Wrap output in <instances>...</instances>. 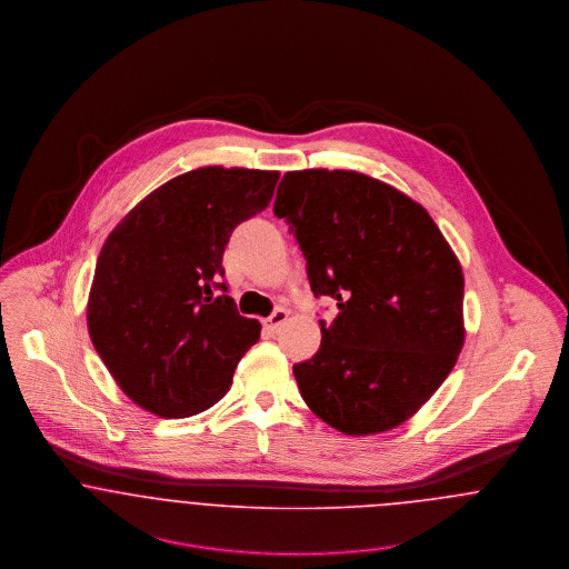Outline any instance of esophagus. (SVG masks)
<instances>
[{
  "mask_svg": "<svg viewBox=\"0 0 569 569\" xmlns=\"http://www.w3.org/2000/svg\"><path fill=\"white\" fill-rule=\"evenodd\" d=\"M289 319V310H284V308H276L273 312H271L270 317L266 319V329L271 331V333H276L278 329L284 326V321Z\"/></svg>",
  "mask_w": 569,
  "mask_h": 569,
  "instance_id": "obj_1",
  "label": "esophagus"
}]
</instances>
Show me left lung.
Instances as JSON below:
<instances>
[{
  "mask_svg": "<svg viewBox=\"0 0 569 569\" xmlns=\"http://www.w3.org/2000/svg\"><path fill=\"white\" fill-rule=\"evenodd\" d=\"M273 213L289 222L315 298L336 299L321 347L293 366L317 418L351 435L416 416L465 342L462 268L430 213L356 171H289Z\"/></svg>",
  "mask_w": 569,
  "mask_h": 569,
  "instance_id": "obj_1",
  "label": "left lung"
}]
</instances>
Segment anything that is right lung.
<instances>
[{
  "label": "right lung",
  "mask_w": 569,
  "mask_h": 569,
  "mask_svg": "<svg viewBox=\"0 0 569 569\" xmlns=\"http://www.w3.org/2000/svg\"><path fill=\"white\" fill-rule=\"evenodd\" d=\"M278 171L201 167L121 218L96 261L88 329L121 391L160 418H190L233 383L261 323L222 282L233 229L266 210Z\"/></svg>",
  "instance_id": "right-lung-1"
}]
</instances>
